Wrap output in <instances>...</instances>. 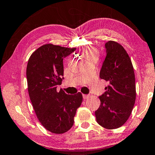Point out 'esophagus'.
Here are the masks:
<instances>
[{"mask_svg":"<svg viewBox=\"0 0 155 155\" xmlns=\"http://www.w3.org/2000/svg\"><path fill=\"white\" fill-rule=\"evenodd\" d=\"M82 96H83V98H84V99H87V98L89 97V95H86V94H83Z\"/></svg>","mask_w":155,"mask_h":155,"instance_id":"obj_1","label":"esophagus"}]
</instances>
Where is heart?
Here are the masks:
<instances>
[{"instance_id": "b5f03b06", "label": "heart", "mask_w": 155, "mask_h": 155, "mask_svg": "<svg viewBox=\"0 0 155 155\" xmlns=\"http://www.w3.org/2000/svg\"><path fill=\"white\" fill-rule=\"evenodd\" d=\"M84 56L87 57V59H89V58H94L95 54H94L93 51L88 50L84 51Z\"/></svg>"}]
</instances>
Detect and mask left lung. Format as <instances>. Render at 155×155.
Returning a JSON list of instances; mask_svg holds the SVG:
<instances>
[{
  "label": "left lung",
  "mask_w": 155,
  "mask_h": 155,
  "mask_svg": "<svg viewBox=\"0 0 155 155\" xmlns=\"http://www.w3.org/2000/svg\"><path fill=\"white\" fill-rule=\"evenodd\" d=\"M105 56L100 78L108 82L99 96L101 105L95 111L96 121L107 129L122 127L127 122L136 101L133 65L124 48L115 41L105 44Z\"/></svg>",
  "instance_id": "8db88e82"
}]
</instances>
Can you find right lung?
Segmentation results:
<instances>
[{"label":"right lung","mask_w":155,"mask_h":155,"mask_svg":"<svg viewBox=\"0 0 155 155\" xmlns=\"http://www.w3.org/2000/svg\"><path fill=\"white\" fill-rule=\"evenodd\" d=\"M76 48L52 44L44 45L29 58L26 68L28 91L38 119L47 130L64 134L73 127L76 110L82 102V95L66 94L57 85L64 79L63 59Z\"/></svg>","instance_id":"add662e5"}]
</instances>
